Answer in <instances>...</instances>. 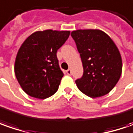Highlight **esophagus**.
Returning a JSON list of instances; mask_svg holds the SVG:
<instances>
[{"label": "esophagus", "instance_id": "esophagus-1", "mask_svg": "<svg viewBox=\"0 0 133 133\" xmlns=\"http://www.w3.org/2000/svg\"><path fill=\"white\" fill-rule=\"evenodd\" d=\"M66 74L68 76H71V69H68V70H67L66 71Z\"/></svg>", "mask_w": 133, "mask_h": 133}]
</instances>
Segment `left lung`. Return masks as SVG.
Masks as SVG:
<instances>
[{
  "instance_id": "8db88e82",
  "label": "left lung",
  "mask_w": 133,
  "mask_h": 133,
  "mask_svg": "<svg viewBox=\"0 0 133 133\" xmlns=\"http://www.w3.org/2000/svg\"><path fill=\"white\" fill-rule=\"evenodd\" d=\"M80 54L83 76L76 81L80 91L92 98L109 94L118 82L122 72V59L110 37L99 29L73 31Z\"/></svg>"
}]
</instances>
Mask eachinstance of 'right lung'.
Wrapping results in <instances>:
<instances>
[{
  "instance_id": "right-lung-1",
  "label": "right lung",
  "mask_w": 133,
  "mask_h": 133,
  "mask_svg": "<svg viewBox=\"0 0 133 133\" xmlns=\"http://www.w3.org/2000/svg\"><path fill=\"white\" fill-rule=\"evenodd\" d=\"M70 32L37 31L21 45L14 68L17 82L25 94L45 99L57 91L64 74L59 66L57 51L68 38Z\"/></svg>"
}]
</instances>
